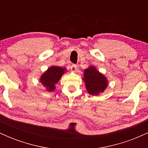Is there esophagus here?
I'll return each instance as SVG.
<instances>
[{
	"label": "esophagus",
	"mask_w": 148,
	"mask_h": 148,
	"mask_svg": "<svg viewBox=\"0 0 148 148\" xmlns=\"http://www.w3.org/2000/svg\"><path fill=\"white\" fill-rule=\"evenodd\" d=\"M70 69H71V71L73 72H76V71H77V67H76V64H73L71 65Z\"/></svg>",
	"instance_id": "obj_1"
}]
</instances>
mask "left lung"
<instances>
[{"label":"left lung","instance_id":"8db88e82","mask_svg":"<svg viewBox=\"0 0 148 148\" xmlns=\"http://www.w3.org/2000/svg\"><path fill=\"white\" fill-rule=\"evenodd\" d=\"M86 90L91 95H99L108 87V80L94 66H89L84 70L83 77Z\"/></svg>","mask_w":148,"mask_h":148}]
</instances>
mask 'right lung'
I'll return each mask as SVG.
<instances>
[{"instance_id":"add662e5","label":"right lung","mask_w":148,"mask_h":148,"mask_svg":"<svg viewBox=\"0 0 148 148\" xmlns=\"http://www.w3.org/2000/svg\"><path fill=\"white\" fill-rule=\"evenodd\" d=\"M66 72L67 69L65 67L51 66L42 74L40 81L47 91L52 92L56 89V84Z\"/></svg>"}]
</instances>
